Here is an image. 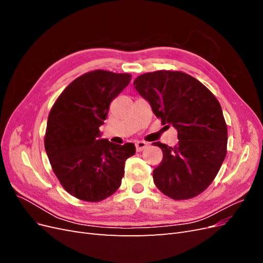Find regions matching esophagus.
Listing matches in <instances>:
<instances>
[{
  "instance_id": "1",
  "label": "esophagus",
  "mask_w": 263,
  "mask_h": 263,
  "mask_svg": "<svg viewBox=\"0 0 263 263\" xmlns=\"http://www.w3.org/2000/svg\"><path fill=\"white\" fill-rule=\"evenodd\" d=\"M148 147V144L146 141H142V140H140V141H137L136 142V150L138 151H142L144 149H146Z\"/></svg>"
}]
</instances>
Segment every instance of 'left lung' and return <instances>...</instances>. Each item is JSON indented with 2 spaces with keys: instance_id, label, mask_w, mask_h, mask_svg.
<instances>
[{
  "instance_id": "8db88e82",
  "label": "left lung",
  "mask_w": 263,
  "mask_h": 263,
  "mask_svg": "<svg viewBox=\"0 0 263 263\" xmlns=\"http://www.w3.org/2000/svg\"><path fill=\"white\" fill-rule=\"evenodd\" d=\"M134 85L162 125L178 130L177 146L155 142L163 154L153 173L156 186L178 201L201 194L217 176L227 153V125L219 102L181 71L148 72L135 79Z\"/></svg>"
}]
</instances>
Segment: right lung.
<instances>
[{
  "label": "right lung",
  "instance_id": "right-lung-1",
  "mask_svg": "<svg viewBox=\"0 0 263 263\" xmlns=\"http://www.w3.org/2000/svg\"><path fill=\"white\" fill-rule=\"evenodd\" d=\"M132 76L94 70L77 78L50 110L45 149L51 168L69 194L100 202L121 186L125 161L136 153L132 142L116 145L101 137L109 104Z\"/></svg>",
  "mask_w": 263,
  "mask_h": 263
}]
</instances>
